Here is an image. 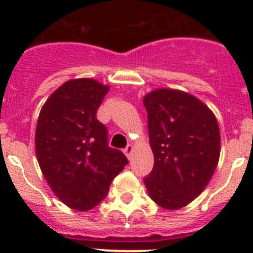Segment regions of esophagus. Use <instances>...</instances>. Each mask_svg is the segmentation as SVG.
<instances>
[{"label": "esophagus", "mask_w": 253, "mask_h": 253, "mask_svg": "<svg viewBox=\"0 0 253 253\" xmlns=\"http://www.w3.org/2000/svg\"><path fill=\"white\" fill-rule=\"evenodd\" d=\"M133 151H134V147L131 146V144H128V146H126V148L124 149L125 156H126V157H128L129 160H130V158H131V153H133Z\"/></svg>", "instance_id": "34e87169"}]
</instances>
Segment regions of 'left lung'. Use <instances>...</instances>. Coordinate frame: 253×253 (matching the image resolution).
Listing matches in <instances>:
<instances>
[{
  "mask_svg": "<svg viewBox=\"0 0 253 253\" xmlns=\"http://www.w3.org/2000/svg\"><path fill=\"white\" fill-rule=\"evenodd\" d=\"M143 104L154 156L144 185L161 208L181 209L203 193L215 171L220 156L218 122L204 102L180 90L157 88L144 96Z\"/></svg>",
  "mask_w": 253,
  "mask_h": 253,
  "instance_id": "1",
  "label": "left lung"
}]
</instances>
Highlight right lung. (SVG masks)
Listing matches in <instances>:
<instances>
[{
  "mask_svg": "<svg viewBox=\"0 0 253 253\" xmlns=\"http://www.w3.org/2000/svg\"><path fill=\"white\" fill-rule=\"evenodd\" d=\"M110 87L92 78L64 82L43 105L35 131L39 166L51 191L71 209L87 211L106 196L128 160L107 146L96 111Z\"/></svg>",
  "mask_w": 253,
  "mask_h": 253,
  "instance_id": "obj_1",
  "label": "right lung"
}]
</instances>
